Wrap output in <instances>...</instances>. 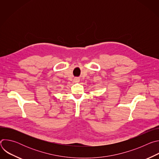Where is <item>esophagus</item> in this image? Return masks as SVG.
Here are the masks:
<instances>
[{
    "label": "esophagus",
    "mask_w": 159,
    "mask_h": 159,
    "mask_svg": "<svg viewBox=\"0 0 159 159\" xmlns=\"http://www.w3.org/2000/svg\"><path fill=\"white\" fill-rule=\"evenodd\" d=\"M74 80L75 82H79L80 81V79L79 78H75Z\"/></svg>",
    "instance_id": "esophagus-1"
}]
</instances>
